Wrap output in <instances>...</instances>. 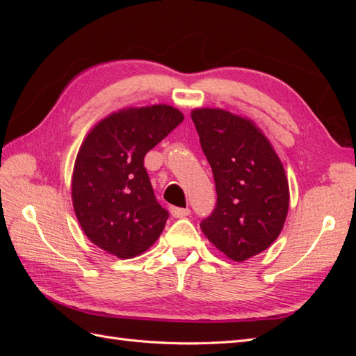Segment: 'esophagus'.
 <instances>
[{"label":"esophagus","instance_id":"obj_1","mask_svg":"<svg viewBox=\"0 0 356 356\" xmlns=\"http://www.w3.org/2000/svg\"><path fill=\"white\" fill-rule=\"evenodd\" d=\"M169 211H170V215L174 218H186V217H188V215H190V209L188 208H175V207H172Z\"/></svg>","mask_w":356,"mask_h":356}]
</instances>
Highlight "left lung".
<instances>
[{"label":"left lung","mask_w":356,"mask_h":356,"mask_svg":"<svg viewBox=\"0 0 356 356\" xmlns=\"http://www.w3.org/2000/svg\"><path fill=\"white\" fill-rule=\"evenodd\" d=\"M191 118L217 190V207L200 229L225 257L242 263L266 251L284 229V165L251 118L221 108H195Z\"/></svg>","instance_id":"obj_1"}]
</instances>
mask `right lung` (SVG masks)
<instances>
[{
	"mask_svg": "<svg viewBox=\"0 0 356 356\" xmlns=\"http://www.w3.org/2000/svg\"><path fill=\"white\" fill-rule=\"evenodd\" d=\"M184 120L166 104L129 106L96 123L75 159L71 197L88 239L117 258L145 252L169 213L156 200L144 157Z\"/></svg>",
	"mask_w": 356,
	"mask_h": 356,
	"instance_id": "add662e5",
	"label": "right lung"
}]
</instances>
